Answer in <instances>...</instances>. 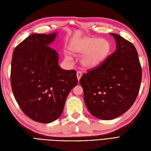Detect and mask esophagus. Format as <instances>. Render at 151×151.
Wrapping results in <instances>:
<instances>
[{"mask_svg": "<svg viewBox=\"0 0 151 151\" xmlns=\"http://www.w3.org/2000/svg\"><path fill=\"white\" fill-rule=\"evenodd\" d=\"M82 72L81 71H77V79H78V81L80 80L81 77H82Z\"/></svg>", "mask_w": 151, "mask_h": 151, "instance_id": "esophagus-1", "label": "esophagus"}]
</instances>
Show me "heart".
Returning <instances> with one entry per match:
<instances>
[{
	"instance_id": "obj_1",
	"label": "heart",
	"mask_w": 151,
	"mask_h": 151,
	"mask_svg": "<svg viewBox=\"0 0 151 151\" xmlns=\"http://www.w3.org/2000/svg\"><path fill=\"white\" fill-rule=\"evenodd\" d=\"M111 44L106 39L85 37L77 40L70 46V51L75 55L85 54L81 60L84 68L96 67L104 62L111 52Z\"/></svg>"
}]
</instances>
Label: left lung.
Here are the masks:
<instances>
[{
  "mask_svg": "<svg viewBox=\"0 0 151 151\" xmlns=\"http://www.w3.org/2000/svg\"><path fill=\"white\" fill-rule=\"evenodd\" d=\"M116 50L101 64L92 68L81 77L84 100L91 115L101 120H112L133 105L142 81V68L138 53L131 42L110 33Z\"/></svg>",
  "mask_w": 151,
  "mask_h": 151,
  "instance_id": "8db88e82",
  "label": "left lung"
}]
</instances>
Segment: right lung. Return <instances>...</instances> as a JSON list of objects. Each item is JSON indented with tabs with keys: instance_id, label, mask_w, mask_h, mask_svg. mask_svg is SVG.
Wrapping results in <instances>:
<instances>
[{
	"instance_id": "1",
	"label": "right lung",
	"mask_w": 151,
	"mask_h": 151,
	"mask_svg": "<svg viewBox=\"0 0 151 151\" xmlns=\"http://www.w3.org/2000/svg\"><path fill=\"white\" fill-rule=\"evenodd\" d=\"M56 35H29L14 50L11 61V84L17 104L27 116L43 123L60 116L78 82L76 71L60 68L57 52L48 46Z\"/></svg>"
}]
</instances>
